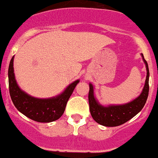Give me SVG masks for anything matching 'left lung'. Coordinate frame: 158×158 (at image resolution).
Masks as SVG:
<instances>
[{"mask_svg": "<svg viewBox=\"0 0 158 158\" xmlns=\"http://www.w3.org/2000/svg\"><path fill=\"white\" fill-rule=\"evenodd\" d=\"M142 56L147 69L146 81L141 94L129 103H124L122 105H109L107 107L101 105L94 97V86L92 84H89V103L90 114L94 121L106 127L119 126L132 118L143 109L148 96L149 69L148 63L143 57V54Z\"/></svg>", "mask_w": 158, "mask_h": 158, "instance_id": "8db88e82", "label": "left lung"}]
</instances>
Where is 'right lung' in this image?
<instances>
[{
	"instance_id": "add662e5",
	"label": "right lung",
	"mask_w": 158,
	"mask_h": 158,
	"mask_svg": "<svg viewBox=\"0 0 158 158\" xmlns=\"http://www.w3.org/2000/svg\"><path fill=\"white\" fill-rule=\"evenodd\" d=\"M14 56L8 69L10 95L15 107L25 116L40 123H50L62 116L69 98L79 80H75L62 94L50 98H37L27 94L18 86L13 68Z\"/></svg>"
}]
</instances>
